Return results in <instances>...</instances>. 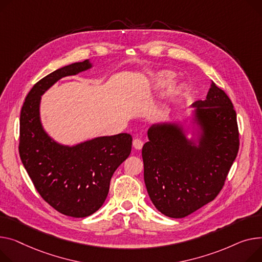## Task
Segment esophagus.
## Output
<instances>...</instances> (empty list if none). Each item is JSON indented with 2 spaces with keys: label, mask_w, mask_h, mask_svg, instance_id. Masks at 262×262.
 <instances>
[{
  "label": "esophagus",
  "mask_w": 262,
  "mask_h": 262,
  "mask_svg": "<svg viewBox=\"0 0 262 262\" xmlns=\"http://www.w3.org/2000/svg\"><path fill=\"white\" fill-rule=\"evenodd\" d=\"M143 144H144V142L141 140V139H134V141H133V145H134V147L136 148V149H141L142 147H143Z\"/></svg>",
  "instance_id": "34e87169"
}]
</instances>
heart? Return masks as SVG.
Instances as JSON below:
<instances>
[{
    "mask_svg": "<svg viewBox=\"0 0 262 262\" xmlns=\"http://www.w3.org/2000/svg\"><path fill=\"white\" fill-rule=\"evenodd\" d=\"M172 75L170 73H161L156 76V85L158 87H164L171 82Z\"/></svg>",
    "mask_w": 262,
    "mask_h": 262,
    "instance_id": "obj_1",
    "label": "heart"
}]
</instances>
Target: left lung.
<instances>
[{
	"mask_svg": "<svg viewBox=\"0 0 262 262\" xmlns=\"http://www.w3.org/2000/svg\"><path fill=\"white\" fill-rule=\"evenodd\" d=\"M205 128L199 147L169 125L152 126L142 148L144 181L157 210L183 218L213 201L222 189L239 150L236 112L230 98L212 84L206 100L196 101Z\"/></svg>",
	"mask_w": 262,
	"mask_h": 262,
	"instance_id": "left-lung-1",
	"label": "left lung"
}]
</instances>
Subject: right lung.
I'll list each match as a JSON object with an SVG mask.
<instances>
[{"mask_svg": "<svg viewBox=\"0 0 262 262\" xmlns=\"http://www.w3.org/2000/svg\"><path fill=\"white\" fill-rule=\"evenodd\" d=\"M89 60L57 69L33 85L21 110L19 154L40 196L59 213L75 218L94 214L105 201L112 176L132 150V136L96 138L67 147L51 141L40 117L41 95L59 79L90 68Z\"/></svg>", "mask_w": 262, "mask_h": 262, "instance_id": "1", "label": "right lung"}]
</instances>
